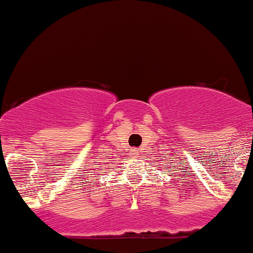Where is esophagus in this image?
<instances>
[{"label": "esophagus", "mask_w": 253, "mask_h": 253, "mask_svg": "<svg viewBox=\"0 0 253 253\" xmlns=\"http://www.w3.org/2000/svg\"><path fill=\"white\" fill-rule=\"evenodd\" d=\"M131 156H132V157H135V159H136V157H137V152H136V150H134V151H132Z\"/></svg>", "instance_id": "34e87169"}]
</instances>
